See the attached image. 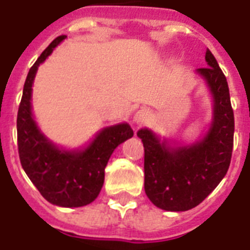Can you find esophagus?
Segmentation results:
<instances>
[{
    "label": "esophagus",
    "mask_w": 250,
    "mask_h": 250,
    "mask_svg": "<svg viewBox=\"0 0 250 250\" xmlns=\"http://www.w3.org/2000/svg\"><path fill=\"white\" fill-rule=\"evenodd\" d=\"M146 118H148V111L142 108V110H139L136 114H135V117H133V123H136V125H143L144 122L146 121Z\"/></svg>",
    "instance_id": "1"
}]
</instances>
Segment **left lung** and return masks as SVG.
Returning a JSON list of instances; mask_svg holds the SVG:
<instances>
[{"instance_id":"1","label":"left lung","mask_w":250,"mask_h":250,"mask_svg":"<svg viewBox=\"0 0 250 250\" xmlns=\"http://www.w3.org/2000/svg\"><path fill=\"white\" fill-rule=\"evenodd\" d=\"M208 66L197 73L206 80L214 97V119L205 138L195 144L170 146L150 129L138 132L144 146V188L146 197L165 211L194 208L223 180L233 148L235 117L223 70L209 49Z\"/></svg>"}]
</instances>
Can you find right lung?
Instances as JSON below:
<instances>
[{"label":"right lung","mask_w":250,"mask_h":250,"mask_svg":"<svg viewBox=\"0 0 250 250\" xmlns=\"http://www.w3.org/2000/svg\"><path fill=\"white\" fill-rule=\"evenodd\" d=\"M65 38L57 36L28 70L17 117L18 153L28 178L49 203L81 207L98 197L110 156L119 144L132 138L133 131L127 123L106 127L85 149L62 150L38 128L31 112L32 83L38 66Z\"/></svg>","instance_id":"right-lung-1"}]
</instances>
